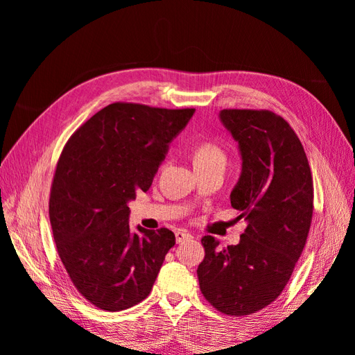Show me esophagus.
I'll list each match as a JSON object with an SVG mask.
<instances>
[{
	"label": "esophagus",
	"mask_w": 355,
	"mask_h": 355,
	"mask_svg": "<svg viewBox=\"0 0 355 355\" xmlns=\"http://www.w3.org/2000/svg\"><path fill=\"white\" fill-rule=\"evenodd\" d=\"M175 235H176V241L178 243H182V241H187V240L192 239V235L188 231H185V230H178L175 232Z\"/></svg>",
	"instance_id": "1"
}]
</instances>
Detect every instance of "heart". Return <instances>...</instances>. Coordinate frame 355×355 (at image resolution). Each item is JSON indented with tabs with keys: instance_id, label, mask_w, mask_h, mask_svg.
Wrapping results in <instances>:
<instances>
[{
	"instance_id": "heart-1",
	"label": "heart",
	"mask_w": 355,
	"mask_h": 355,
	"mask_svg": "<svg viewBox=\"0 0 355 355\" xmlns=\"http://www.w3.org/2000/svg\"><path fill=\"white\" fill-rule=\"evenodd\" d=\"M192 159H194V166H225L227 155H225L223 149L213 142H202L194 148L192 153Z\"/></svg>"
}]
</instances>
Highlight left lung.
Returning a JSON list of instances; mask_svg holds the SVG:
<instances>
[{"mask_svg":"<svg viewBox=\"0 0 355 355\" xmlns=\"http://www.w3.org/2000/svg\"><path fill=\"white\" fill-rule=\"evenodd\" d=\"M219 118L239 142L241 175L230 198L247 227L225 249L202 237L197 275L210 305L243 317L274 302L290 280L313 220L314 187L304 146L284 118L254 110H222Z\"/></svg>","mask_w":355,"mask_h":355,"instance_id":"8db88e82","label":"left lung"}]
</instances>
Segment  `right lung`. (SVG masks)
Returning a JSON list of instances; mask_svg holds the SVG:
<instances>
[{"label": "right lung", "instance_id": "obj_1", "mask_svg": "<svg viewBox=\"0 0 355 355\" xmlns=\"http://www.w3.org/2000/svg\"><path fill=\"white\" fill-rule=\"evenodd\" d=\"M196 110L116 102L75 132L58 161L49 214L58 253L78 292L105 311L151 293L175 234L128 227V201L146 192L168 145Z\"/></svg>", "mask_w": 355, "mask_h": 355}]
</instances>
